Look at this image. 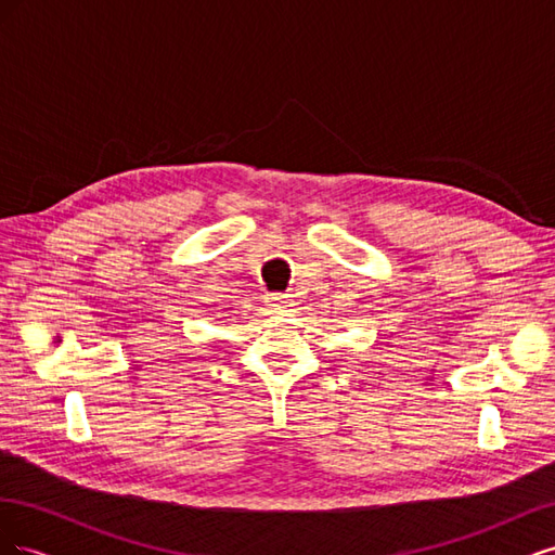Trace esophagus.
<instances>
[{
    "label": "esophagus",
    "instance_id": "1",
    "mask_svg": "<svg viewBox=\"0 0 555 555\" xmlns=\"http://www.w3.org/2000/svg\"><path fill=\"white\" fill-rule=\"evenodd\" d=\"M266 304H268V306H273V308H289L292 300H289L287 296L271 294V296H266Z\"/></svg>",
    "mask_w": 555,
    "mask_h": 555
}]
</instances>
